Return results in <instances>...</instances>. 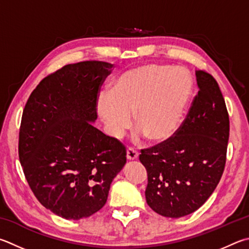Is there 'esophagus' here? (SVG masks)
Returning a JSON list of instances; mask_svg holds the SVG:
<instances>
[{"label": "esophagus", "mask_w": 249, "mask_h": 249, "mask_svg": "<svg viewBox=\"0 0 249 249\" xmlns=\"http://www.w3.org/2000/svg\"><path fill=\"white\" fill-rule=\"evenodd\" d=\"M126 157H127L128 160H135V159H137V158H138V151L135 150L134 148L129 147V148L127 149V155H126Z\"/></svg>", "instance_id": "34e87169"}]
</instances>
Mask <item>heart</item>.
Here are the masks:
<instances>
[{
    "label": "heart",
    "mask_w": 249,
    "mask_h": 249,
    "mask_svg": "<svg viewBox=\"0 0 249 249\" xmlns=\"http://www.w3.org/2000/svg\"><path fill=\"white\" fill-rule=\"evenodd\" d=\"M193 91L186 71L168 65L143 64L123 71L111 91L99 94L97 109L113 137L133 124L152 142L170 138L178 129Z\"/></svg>",
    "instance_id": "obj_1"
}]
</instances>
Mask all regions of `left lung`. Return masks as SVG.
<instances>
[{
    "instance_id": "obj_1",
    "label": "left lung",
    "mask_w": 249,
    "mask_h": 249,
    "mask_svg": "<svg viewBox=\"0 0 249 249\" xmlns=\"http://www.w3.org/2000/svg\"><path fill=\"white\" fill-rule=\"evenodd\" d=\"M199 91L176 133L142 149L147 170L144 195L149 207L163 216L180 218L196 211L222 178L230 135L229 113L216 80L196 71Z\"/></svg>"
}]
</instances>
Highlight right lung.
I'll return each instance as SVG.
<instances>
[{"label":"right lung","instance_id":"obj_1","mask_svg":"<svg viewBox=\"0 0 249 249\" xmlns=\"http://www.w3.org/2000/svg\"><path fill=\"white\" fill-rule=\"evenodd\" d=\"M113 65L85 61L44 77L22 112L18 156L39 202L64 219L88 218L106 205L126 163V148L90 122Z\"/></svg>","mask_w":249,"mask_h":249}]
</instances>
